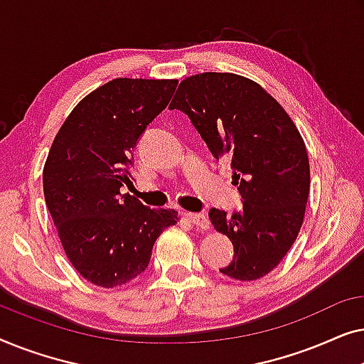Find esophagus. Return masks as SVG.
Returning a JSON list of instances; mask_svg holds the SVG:
<instances>
[{
  "label": "esophagus",
  "instance_id": "1",
  "mask_svg": "<svg viewBox=\"0 0 364 364\" xmlns=\"http://www.w3.org/2000/svg\"><path fill=\"white\" fill-rule=\"evenodd\" d=\"M186 217L187 220H191L196 227L203 228V230L208 228V218L203 215V213H186Z\"/></svg>",
  "mask_w": 364,
  "mask_h": 364
}]
</instances>
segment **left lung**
<instances>
[{"instance_id":"left-lung-1","label":"left lung","mask_w":364,"mask_h":364,"mask_svg":"<svg viewBox=\"0 0 364 364\" xmlns=\"http://www.w3.org/2000/svg\"><path fill=\"white\" fill-rule=\"evenodd\" d=\"M168 109L187 114L213 157L232 161L243 208L208 212L213 228L233 243V260L220 272L240 282L265 277L296 240L310 193L296 126L260 84L232 73L186 77Z\"/></svg>"}]
</instances>
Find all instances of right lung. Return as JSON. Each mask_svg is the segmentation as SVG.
<instances>
[{
	"label": "right lung",
	"mask_w": 364,
	"mask_h": 364,
	"mask_svg": "<svg viewBox=\"0 0 364 364\" xmlns=\"http://www.w3.org/2000/svg\"><path fill=\"white\" fill-rule=\"evenodd\" d=\"M176 79L117 77L87 94L54 137L43 171L48 210L73 267L114 288L146 270L172 208H149L121 193L131 186L134 147L167 107Z\"/></svg>",
	"instance_id": "1"
}]
</instances>
